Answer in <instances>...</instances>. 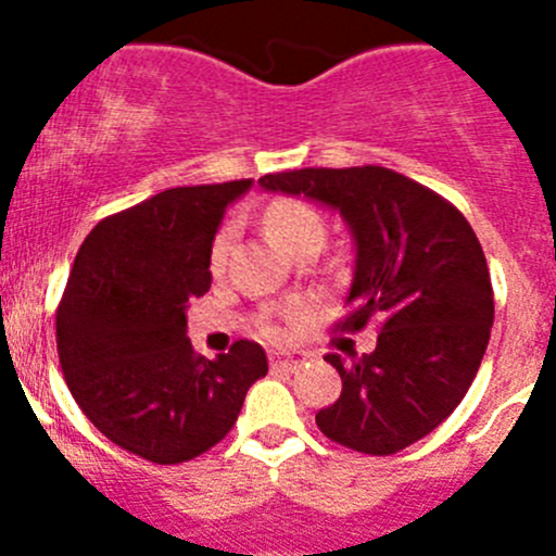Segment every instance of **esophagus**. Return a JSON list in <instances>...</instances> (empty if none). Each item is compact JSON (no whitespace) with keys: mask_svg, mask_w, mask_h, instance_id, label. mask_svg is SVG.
I'll use <instances>...</instances> for the list:
<instances>
[{"mask_svg":"<svg viewBox=\"0 0 556 556\" xmlns=\"http://www.w3.org/2000/svg\"><path fill=\"white\" fill-rule=\"evenodd\" d=\"M301 363H304V357L285 355V352H271V357H268L271 371H295V368H301Z\"/></svg>","mask_w":556,"mask_h":556,"instance_id":"esophagus-1","label":"esophagus"}]
</instances>
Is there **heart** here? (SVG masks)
<instances>
[{"label": "heart", "instance_id": "1", "mask_svg": "<svg viewBox=\"0 0 556 556\" xmlns=\"http://www.w3.org/2000/svg\"><path fill=\"white\" fill-rule=\"evenodd\" d=\"M266 228L271 233V239L282 247L288 255H293L295 250L306 244H317L323 247L325 242V220L314 206L306 204V201L299 199H279L274 201L271 206L266 210ZM226 252H228V231H223L220 237L215 239L212 244V271H220L223 263H226ZM268 336H277V328L268 325L266 328Z\"/></svg>", "mask_w": 556, "mask_h": 556}]
</instances>
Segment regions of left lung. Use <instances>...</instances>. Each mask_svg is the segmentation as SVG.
Returning a JSON list of instances; mask_svg holds the SVG:
<instances>
[{"label": "left lung", "instance_id": "left-lung-1", "mask_svg": "<svg viewBox=\"0 0 556 556\" xmlns=\"http://www.w3.org/2000/svg\"><path fill=\"white\" fill-rule=\"evenodd\" d=\"M263 190L304 195L344 217L355 274L341 330L379 323L377 350L325 355L341 395L317 428L363 454H395L425 439L459 406L490 344V268L457 206L384 169H295L257 179Z\"/></svg>", "mask_w": 556, "mask_h": 556}]
</instances>
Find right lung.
Returning a JSON list of instances; mask_svg holds the SVG:
<instances>
[{"mask_svg":"<svg viewBox=\"0 0 556 556\" xmlns=\"http://www.w3.org/2000/svg\"><path fill=\"white\" fill-rule=\"evenodd\" d=\"M252 179L169 188L99 223L55 312L61 371L77 406L121 450L177 465L226 439L266 352L239 339L195 355L188 301L210 290L212 242Z\"/></svg>","mask_w":556,"mask_h":556,"instance_id":"add662e5","label":"right lung"}]
</instances>
